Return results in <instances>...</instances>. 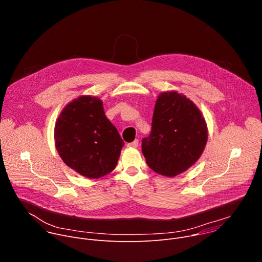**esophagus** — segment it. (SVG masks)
<instances>
[{
	"label": "esophagus",
	"instance_id": "obj_1",
	"mask_svg": "<svg viewBox=\"0 0 262 262\" xmlns=\"http://www.w3.org/2000/svg\"><path fill=\"white\" fill-rule=\"evenodd\" d=\"M127 146H128V147H133V148H137V147L139 146V140L136 139V140L133 141L132 143H128Z\"/></svg>",
	"mask_w": 262,
	"mask_h": 262
}]
</instances>
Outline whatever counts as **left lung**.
<instances>
[{"instance_id":"1","label":"left lung","mask_w":262,"mask_h":262,"mask_svg":"<svg viewBox=\"0 0 262 262\" xmlns=\"http://www.w3.org/2000/svg\"><path fill=\"white\" fill-rule=\"evenodd\" d=\"M207 142V125L195 103L176 91L159 95L151 133L142 140V152L155 172L173 177L193 166Z\"/></svg>"}]
</instances>
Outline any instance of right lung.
Here are the masks:
<instances>
[{"label":"right lung","mask_w":262,"mask_h":262,"mask_svg":"<svg viewBox=\"0 0 262 262\" xmlns=\"http://www.w3.org/2000/svg\"><path fill=\"white\" fill-rule=\"evenodd\" d=\"M55 145L62 161L88 178L113 171L124 145L105 117L102 101L83 95L69 102L55 125Z\"/></svg>","instance_id":"1"}]
</instances>
